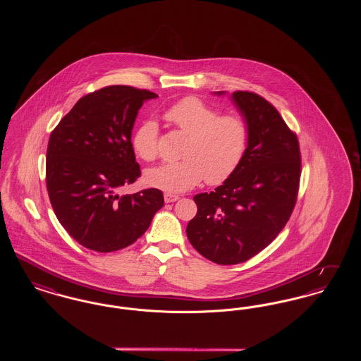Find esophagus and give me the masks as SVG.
I'll list each match as a JSON object with an SVG mask.
<instances>
[{
  "label": "esophagus",
  "instance_id": "34e87169",
  "mask_svg": "<svg viewBox=\"0 0 361 361\" xmlns=\"http://www.w3.org/2000/svg\"><path fill=\"white\" fill-rule=\"evenodd\" d=\"M178 199H180L178 195H174V193H165V195H164L165 203H173V202H177Z\"/></svg>",
  "mask_w": 361,
  "mask_h": 361
}]
</instances>
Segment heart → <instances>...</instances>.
Instances as JSON below:
<instances>
[{
	"instance_id": "b5f03b06",
	"label": "heart",
	"mask_w": 361,
	"mask_h": 361,
	"mask_svg": "<svg viewBox=\"0 0 361 361\" xmlns=\"http://www.w3.org/2000/svg\"><path fill=\"white\" fill-rule=\"evenodd\" d=\"M165 119L187 139L181 161L164 164L145 174L149 185L168 192H184L204 178L211 185L226 181L243 158L247 146V127L235 115L219 112L197 97H185L165 112ZM158 126L143 121L133 137L135 154L143 161L158 155Z\"/></svg>"
}]
</instances>
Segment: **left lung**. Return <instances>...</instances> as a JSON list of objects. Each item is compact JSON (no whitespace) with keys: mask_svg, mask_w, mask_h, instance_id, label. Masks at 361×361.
<instances>
[{"mask_svg":"<svg viewBox=\"0 0 361 361\" xmlns=\"http://www.w3.org/2000/svg\"><path fill=\"white\" fill-rule=\"evenodd\" d=\"M230 99L247 127L246 152L222 185L193 197L197 214L187 226L190 245L221 265L247 261L275 240L291 216L300 178L298 137L275 106L250 92Z\"/></svg>","mask_w":361,"mask_h":361,"instance_id":"1","label":"left lung"}]
</instances>
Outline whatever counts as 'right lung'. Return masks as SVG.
<instances>
[{"instance_id":"right-lung-1","label":"right lung","mask_w":361,"mask_h":361,"mask_svg":"<svg viewBox=\"0 0 361 361\" xmlns=\"http://www.w3.org/2000/svg\"><path fill=\"white\" fill-rule=\"evenodd\" d=\"M155 97L146 89L106 86L80 99L50 135V202L70 237L86 249L109 253L130 246L164 206L159 189L119 195L140 176L131 135L140 106Z\"/></svg>"}]
</instances>
